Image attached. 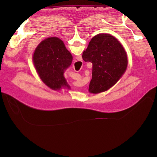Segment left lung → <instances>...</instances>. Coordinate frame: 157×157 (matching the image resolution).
Instances as JSON below:
<instances>
[{
    "label": "left lung",
    "instance_id": "1",
    "mask_svg": "<svg viewBox=\"0 0 157 157\" xmlns=\"http://www.w3.org/2000/svg\"><path fill=\"white\" fill-rule=\"evenodd\" d=\"M82 58L92 63V78L89 92L93 94L106 91L121 78L128 66L124 48L109 34L94 36L84 51Z\"/></svg>",
    "mask_w": 157,
    "mask_h": 157
}]
</instances>
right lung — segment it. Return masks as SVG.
<instances>
[{
    "instance_id": "obj_1",
    "label": "right lung",
    "mask_w": 157,
    "mask_h": 157,
    "mask_svg": "<svg viewBox=\"0 0 157 157\" xmlns=\"http://www.w3.org/2000/svg\"><path fill=\"white\" fill-rule=\"evenodd\" d=\"M72 55L61 40L56 37L46 38L40 43L33 56V61L40 78L52 90L69 88L63 76L71 65Z\"/></svg>"
}]
</instances>
